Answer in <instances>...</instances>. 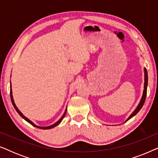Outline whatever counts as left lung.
<instances>
[{
  "mask_svg": "<svg viewBox=\"0 0 158 158\" xmlns=\"http://www.w3.org/2000/svg\"><path fill=\"white\" fill-rule=\"evenodd\" d=\"M148 72H147V70L146 68H144V90H143V95H142V98H141V101H140V102L139 104H138L137 109H136L135 111L132 114H131L130 116H129V117L127 118V121H128L130 119L131 117H133L134 116H135L136 114H137L138 112L139 111V110L142 109V107L143 106L144 103V101H145V99H146V96H147V88H148ZM126 121V122H127Z\"/></svg>",
  "mask_w": 158,
  "mask_h": 158,
  "instance_id": "left-lung-1",
  "label": "left lung"
}]
</instances>
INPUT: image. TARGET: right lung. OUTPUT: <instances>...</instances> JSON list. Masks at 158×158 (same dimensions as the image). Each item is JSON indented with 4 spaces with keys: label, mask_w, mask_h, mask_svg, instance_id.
Returning a JSON list of instances; mask_svg holds the SVG:
<instances>
[{
    "label": "right lung",
    "mask_w": 158,
    "mask_h": 158,
    "mask_svg": "<svg viewBox=\"0 0 158 158\" xmlns=\"http://www.w3.org/2000/svg\"><path fill=\"white\" fill-rule=\"evenodd\" d=\"M10 99H11V102H12V103H13V106H14V107L15 108V109L16 110V111L18 112L19 113V115H20L21 117H22L23 119H25L26 121H27V122H28L29 123V124H31V125H33L34 127H37V128H40V129H52V128H53V127H56V126H57L58 124H60V122H61V121L62 120V118H63L64 117V116H65V114H66V111H67V109H66V110H65V111H64V114H63V116H62L61 118H60V119L59 120V121H57V122L55 123V124H52V125H51V126H49V127H38V126H36V125H35L34 124L33 122H31V121H30L29 118H27V117H26V116H24L22 114V113H21V112L19 111V110L18 109V108L16 107V104H15L14 103V98H13V96H12V90H11V89H10Z\"/></svg>",
    "instance_id": "1"
}]
</instances>
